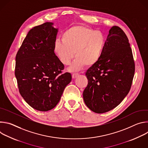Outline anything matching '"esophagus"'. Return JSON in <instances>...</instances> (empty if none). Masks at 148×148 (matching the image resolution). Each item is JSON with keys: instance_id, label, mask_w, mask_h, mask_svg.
<instances>
[{"instance_id": "esophagus-1", "label": "esophagus", "mask_w": 148, "mask_h": 148, "mask_svg": "<svg viewBox=\"0 0 148 148\" xmlns=\"http://www.w3.org/2000/svg\"><path fill=\"white\" fill-rule=\"evenodd\" d=\"M78 75H79L78 74H77V73H74V74H72V77H73V78L74 79V78H77Z\"/></svg>"}]
</instances>
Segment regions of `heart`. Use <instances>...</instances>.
Masks as SVG:
<instances>
[{
    "label": "heart",
    "instance_id": "1",
    "mask_svg": "<svg viewBox=\"0 0 148 148\" xmlns=\"http://www.w3.org/2000/svg\"><path fill=\"white\" fill-rule=\"evenodd\" d=\"M105 44V37L99 30L84 26L75 25L66 30L62 35V40L54 43V51L64 65L70 64L76 58L69 70L77 71L84 66H92L101 57Z\"/></svg>",
    "mask_w": 148,
    "mask_h": 148
}]
</instances>
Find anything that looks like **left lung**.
I'll use <instances>...</instances> for the list:
<instances>
[{
	"mask_svg": "<svg viewBox=\"0 0 148 148\" xmlns=\"http://www.w3.org/2000/svg\"><path fill=\"white\" fill-rule=\"evenodd\" d=\"M135 73V62L128 38L118 26L109 31L101 58L86 73L88 85L84 102L92 111L107 112L127 95Z\"/></svg>",
	"mask_w": 148,
	"mask_h": 148,
	"instance_id": "obj_1",
	"label": "left lung"
}]
</instances>
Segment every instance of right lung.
Returning <instances> with one entry per match:
<instances>
[{"mask_svg":"<svg viewBox=\"0 0 148 148\" xmlns=\"http://www.w3.org/2000/svg\"><path fill=\"white\" fill-rule=\"evenodd\" d=\"M46 22L27 33L16 56L15 76L20 95L33 108L47 111L60 100L71 82L70 73L54 53L58 29Z\"/></svg>","mask_w":148,"mask_h":148,"instance_id":"right-lung-1","label":"right lung"}]
</instances>
